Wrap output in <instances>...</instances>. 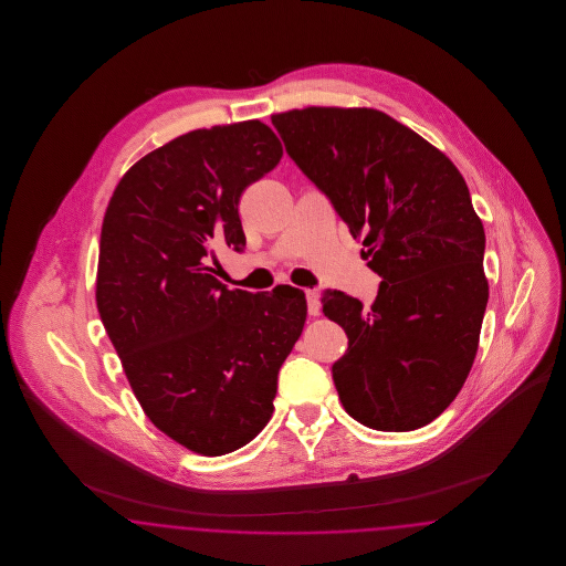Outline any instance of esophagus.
<instances>
[{
    "mask_svg": "<svg viewBox=\"0 0 566 566\" xmlns=\"http://www.w3.org/2000/svg\"><path fill=\"white\" fill-rule=\"evenodd\" d=\"M305 298H307V312L312 316H318L321 314V295L316 289H307L305 291Z\"/></svg>",
    "mask_w": 566,
    "mask_h": 566,
    "instance_id": "esophagus-1",
    "label": "esophagus"
}]
</instances>
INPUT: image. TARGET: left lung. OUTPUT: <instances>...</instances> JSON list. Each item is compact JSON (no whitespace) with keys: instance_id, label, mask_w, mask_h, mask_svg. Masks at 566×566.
Wrapping results in <instances>:
<instances>
[{"instance_id":"obj_1","label":"left lung","mask_w":566,"mask_h":566,"mask_svg":"<svg viewBox=\"0 0 566 566\" xmlns=\"http://www.w3.org/2000/svg\"><path fill=\"white\" fill-rule=\"evenodd\" d=\"M271 123L352 235H363L381 277L371 307L339 291L323 296L324 316L348 335L333 365L344 409L376 431L429 424L473 367L488 305L484 224L464 178L379 109H291Z\"/></svg>"}]
</instances>
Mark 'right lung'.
<instances>
[{
  "mask_svg": "<svg viewBox=\"0 0 566 566\" xmlns=\"http://www.w3.org/2000/svg\"><path fill=\"white\" fill-rule=\"evenodd\" d=\"M282 159L261 120L180 135L123 176L102 224L97 310L150 422L203 457L240 450L273 413L303 291H229L212 243L242 252L238 203Z\"/></svg>",
  "mask_w": 566,
  "mask_h": 566,
  "instance_id": "right-lung-1",
  "label": "right lung"
}]
</instances>
